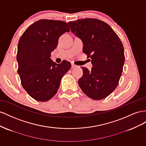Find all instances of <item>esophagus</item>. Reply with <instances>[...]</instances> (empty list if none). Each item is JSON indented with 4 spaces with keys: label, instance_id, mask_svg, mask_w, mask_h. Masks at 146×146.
Masks as SVG:
<instances>
[{
    "label": "esophagus",
    "instance_id": "esophagus-1",
    "mask_svg": "<svg viewBox=\"0 0 146 146\" xmlns=\"http://www.w3.org/2000/svg\"><path fill=\"white\" fill-rule=\"evenodd\" d=\"M75 67H76V65L73 64L72 65V68H75Z\"/></svg>",
    "mask_w": 146,
    "mask_h": 146
}]
</instances>
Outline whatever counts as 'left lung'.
Wrapping results in <instances>:
<instances>
[{"label":"left lung","mask_w":146,"mask_h":146,"mask_svg":"<svg viewBox=\"0 0 146 146\" xmlns=\"http://www.w3.org/2000/svg\"><path fill=\"white\" fill-rule=\"evenodd\" d=\"M71 31L83 43V52L92 59L89 71L82 67L78 84L87 96L100 100L117 87L125 62L124 49L118 35L107 23L86 18L68 22Z\"/></svg>","instance_id":"1"}]
</instances>
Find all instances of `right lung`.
<instances>
[{"label": "right lung", "mask_w": 146, "mask_h": 146, "mask_svg": "<svg viewBox=\"0 0 146 146\" xmlns=\"http://www.w3.org/2000/svg\"><path fill=\"white\" fill-rule=\"evenodd\" d=\"M68 32L65 22L41 19L31 25L19 40L18 73L24 90L37 101L46 102L54 96L71 68L68 61L57 64L50 58L59 37Z\"/></svg>", "instance_id": "obj_1"}]
</instances>
